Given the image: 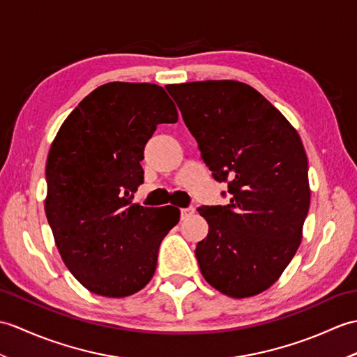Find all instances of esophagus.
Listing matches in <instances>:
<instances>
[{
  "label": "esophagus",
  "mask_w": 357,
  "mask_h": 357,
  "mask_svg": "<svg viewBox=\"0 0 357 357\" xmlns=\"http://www.w3.org/2000/svg\"><path fill=\"white\" fill-rule=\"evenodd\" d=\"M195 211V208H192V206H188V208H181L179 213H181V219H185L187 216H190Z\"/></svg>",
  "instance_id": "34e87169"
}]
</instances>
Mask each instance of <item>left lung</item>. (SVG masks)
<instances>
[{"label": "left lung", "mask_w": 357, "mask_h": 357, "mask_svg": "<svg viewBox=\"0 0 357 357\" xmlns=\"http://www.w3.org/2000/svg\"><path fill=\"white\" fill-rule=\"evenodd\" d=\"M185 126L228 205L201 206L208 236L196 245L204 278L246 298L271 287L301 243L310 190L301 138L259 91L236 80L170 85ZM225 196V192L222 193Z\"/></svg>", "instance_id": "left-lung-1"}]
</instances>
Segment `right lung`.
<instances>
[{"instance_id": "right-lung-1", "label": "right lung", "mask_w": 357, "mask_h": 357, "mask_svg": "<svg viewBox=\"0 0 357 357\" xmlns=\"http://www.w3.org/2000/svg\"><path fill=\"white\" fill-rule=\"evenodd\" d=\"M176 121L161 86L111 82L77 105L50 147L47 219L65 266L93 294L128 296L153 277L179 214L132 199L144 181L146 143L158 124Z\"/></svg>"}]
</instances>
